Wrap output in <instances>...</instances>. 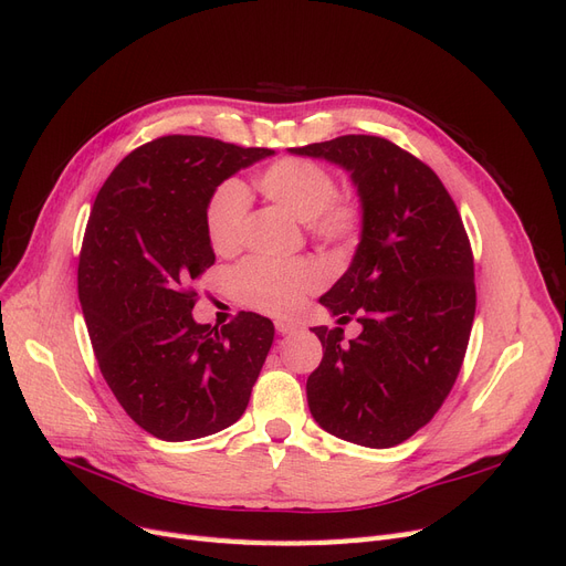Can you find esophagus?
I'll return each mask as SVG.
<instances>
[{
	"instance_id": "1",
	"label": "esophagus",
	"mask_w": 566,
	"mask_h": 566,
	"mask_svg": "<svg viewBox=\"0 0 566 566\" xmlns=\"http://www.w3.org/2000/svg\"><path fill=\"white\" fill-rule=\"evenodd\" d=\"M300 331V323L297 321H290V318H279L276 321V333L279 335H293Z\"/></svg>"
}]
</instances>
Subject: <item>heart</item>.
<instances>
[{
	"mask_svg": "<svg viewBox=\"0 0 566 566\" xmlns=\"http://www.w3.org/2000/svg\"><path fill=\"white\" fill-rule=\"evenodd\" d=\"M260 191L285 212L306 221L310 233L325 245L345 248L364 224L361 200L337 196V179L328 167L310 158H281L256 179ZM250 193L241 181L221 184L208 205V235L219 254H231L245 241ZM233 287L252 310L290 314L321 285V269L312 260L250 256L233 269Z\"/></svg>",
	"mask_w": 566,
	"mask_h": 566,
	"instance_id": "heart-1",
	"label": "heart"
}]
</instances>
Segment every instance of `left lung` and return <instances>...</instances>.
Segmentation results:
<instances>
[{
    "label": "left lung",
    "instance_id": "8db88e82",
    "mask_svg": "<svg viewBox=\"0 0 566 566\" xmlns=\"http://www.w3.org/2000/svg\"><path fill=\"white\" fill-rule=\"evenodd\" d=\"M352 172L364 229L352 266L321 304L361 335L314 328L323 345L306 380L314 420L339 439L389 449L434 418L465 358L474 256L453 198L416 156L382 136L347 134L290 148Z\"/></svg>",
    "mask_w": 566,
    "mask_h": 566
}]
</instances>
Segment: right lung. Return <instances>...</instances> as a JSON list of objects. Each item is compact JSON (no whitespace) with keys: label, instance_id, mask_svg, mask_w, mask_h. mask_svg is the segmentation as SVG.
I'll return each mask as SVG.
<instances>
[{"label":"right lung","instance_id":"add662e5","mask_svg":"<svg viewBox=\"0 0 566 566\" xmlns=\"http://www.w3.org/2000/svg\"><path fill=\"white\" fill-rule=\"evenodd\" d=\"M271 148L169 134L119 163L94 200L77 293L101 375L125 413L163 441L214 434L245 413L273 323L241 312L193 321L196 279L214 264L217 186Z\"/></svg>","mask_w":566,"mask_h":566}]
</instances>
